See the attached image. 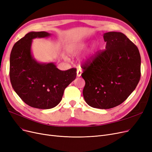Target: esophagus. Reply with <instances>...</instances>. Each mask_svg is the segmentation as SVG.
<instances>
[{
  "instance_id": "esophagus-1",
  "label": "esophagus",
  "mask_w": 152,
  "mask_h": 152,
  "mask_svg": "<svg viewBox=\"0 0 152 152\" xmlns=\"http://www.w3.org/2000/svg\"><path fill=\"white\" fill-rule=\"evenodd\" d=\"M82 70L81 69H77V77H80L82 74Z\"/></svg>"
}]
</instances>
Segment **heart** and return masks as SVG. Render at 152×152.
<instances>
[{
    "mask_svg": "<svg viewBox=\"0 0 152 152\" xmlns=\"http://www.w3.org/2000/svg\"><path fill=\"white\" fill-rule=\"evenodd\" d=\"M82 47L81 45H79V46H74L73 48H72V52H73V53H77V52L80 49V48Z\"/></svg>",
    "mask_w": 152,
    "mask_h": 152,
    "instance_id": "1",
    "label": "heart"
}]
</instances>
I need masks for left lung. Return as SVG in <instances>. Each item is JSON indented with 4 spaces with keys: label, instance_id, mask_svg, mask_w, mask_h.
<instances>
[{
    "label": "left lung",
    "instance_id": "8db88e82",
    "mask_svg": "<svg viewBox=\"0 0 152 152\" xmlns=\"http://www.w3.org/2000/svg\"><path fill=\"white\" fill-rule=\"evenodd\" d=\"M106 50L82 65L86 82L83 96L94 108L106 109L119 106L137 87L141 77L139 50L120 32L104 34Z\"/></svg>",
    "mask_w": 152,
    "mask_h": 152
}]
</instances>
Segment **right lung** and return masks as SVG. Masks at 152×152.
<instances>
[{"label": "right lung", "mask_w": 152, "mask_h": 152, "mask_svg": "<svg viewBox=\"0 0 152 152\" xmlns=\"http://www.w3.org/2000/svg\"><path fill=\"white\" fill-rule=\"evenodd\" d=\"M49 36L45 31L26 34L14 44L10 55L9 76L14 91L28 106L42 109L58 105L77 76L74 68L62 71L53 63L40 64L33 58L32 39Z\"/></svg>", "instance_id": "right-lung-1"}]
</instances>
